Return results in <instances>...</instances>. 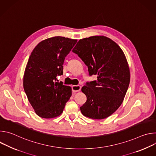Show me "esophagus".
Returning <instances> with one entry per match:
<instances>
[{
  "mask_svg": "<svg viewBox=\"0 0 156 156\" xmlns=\"http://www.w3.org/2000/svg\"><path fill=\"white\" fill-rule=\"evenodd\" d=\"M81 90V86L79 85H73L72 86V91L73 93L78 92Z\"/></svg>",
  "mask_w": 156,
  "mask_h": 156,
  "instance_id": "1",
  "label": "esophagus"
}]
</instances>
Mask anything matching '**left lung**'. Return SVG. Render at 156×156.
I'll list each match as a JSON object with an SVG mask.
<instances>
[{"instance_id":"obj_1","label":"left lung","mask_w":156,"mask_h":156,"mask_svg":"<svg viewBox=\"0 0 156 156\" xmlns=\"http://www.w3.org/2000/svg\"><path fill=\"white\" fill-rule=\"evenodd\" d=\"M72 51L87 66L90 76L98 75L96 81L81 88L87 98L80 107L82 114L95 120L110 116L122 104L130 81L123 51L111 39L93 36L80 39Z\"/></svg>"}]
</instances>
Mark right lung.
Returning <instances> with one entry per match:
<instances>
[{
	"instance_id": "obj_1",
	"label": "right lung",
	"mask_w": 156,
	"mask_h": 156,
	"mask_svg": "<svg viewBox=\"0 0 156 156\" xmlns=\"http://www.w3.org/2000/svg\"><path fill=\"white\" fill-rule=\"evenodd\" d=\"M77 39L54 36L40 42L32 51L23 76V87L35 113L41 118L60 115L72 96V87L55 81L63 74L65 57Z\"/></svg>"
}]
</instances>
